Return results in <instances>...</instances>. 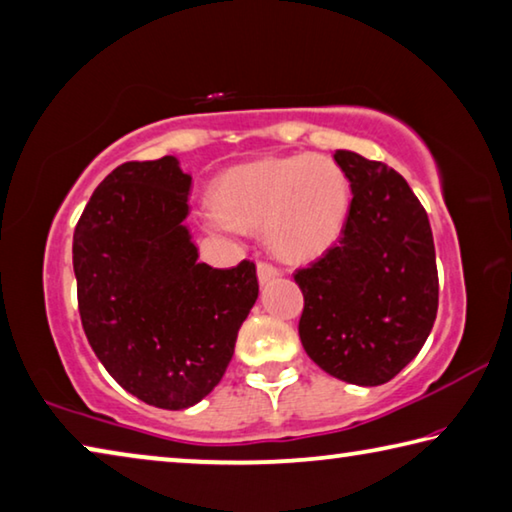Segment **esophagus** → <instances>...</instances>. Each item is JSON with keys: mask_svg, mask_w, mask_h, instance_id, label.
I'll use <instances>...</instances> for the list:
<instances>
[{"mask_svg": "<svg viewBox=\"0 0 512 512\" xmlns=\"http://www.w3.org/2000/svg\"><path fill=\"white\" fill-rule=\"evenodd\" d=\"M256 272H258V281H261V286H265V283H270V281H274L276 276H279L281 272L276 270L274 265H270V263H265V261H261L256 265Z\"/></svg>", "mask_w": 512, "mask_h": 512, "instance_id": "34e87169", "label": "esophagus"}]
</instances>
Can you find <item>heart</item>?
Here are the masks:
<instances>
[{"label":"heart","instance_id":"heart-1","mask_svg":"<svg viewBox=\"0 0 512 512\" xmlns=\"http://www.w3.org/2000/svg\"><path fill=\"white\" fill-rule=\"evenodd\" d=\"M351 188L329 156L299 154L238 165L213 186L211 229L261 231L276 254L306 261L338 240Z\"/></svg>","mask_w":512,"mask_h":512}]
</instances>
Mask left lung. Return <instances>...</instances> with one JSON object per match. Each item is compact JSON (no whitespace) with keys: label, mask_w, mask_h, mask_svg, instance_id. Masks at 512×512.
I'll return each mask as SVG.
<instances>
[{"label":"left lung","mask_w":512,"mask_h":512,"mask_svg":"<svg viewBox=\"0 0 512 512\" xmlns=\"http://www.w3.org/2000/svg\"><path fill=\"white\" fill-rule=\"evenodd\" d=\"M351 183L342 236L295 272L304 292L299 338L326 374L381 385L404 370L433 329L438 267L420 199L385 163L333 154Z\"/></svg>","instance_id":"left-lung-1"}]
</instances>
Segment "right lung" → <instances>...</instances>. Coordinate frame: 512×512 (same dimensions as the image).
<instances>
[{"instance_id": "right-lung-1", "label": "right lung", "mask_w": 512, "mask_h": 512, "mask_svg": "<svg viewBox=\"0 0 512 512\" xmlns=\"http://www.w3.org/2000/svg\"><path fill=\"white\" fill-rule=\"evenodd\" d=\"M190 188L174 156L122 163L92 192L72 240L92 351L124 390L165 410L195 406L220 383L258 299L254 263L197 261L183 224Z\"/></svg>"}]
</instances>
